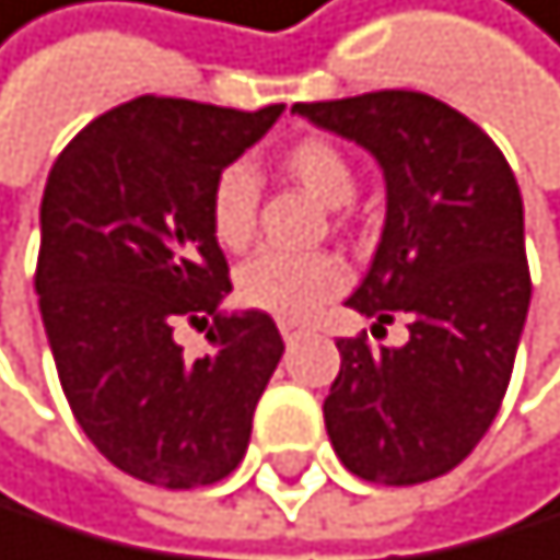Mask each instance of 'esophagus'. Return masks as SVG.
Listing matches in <instances>:
<instances>
[{
    "label": "esophagus",
    "mask_w": 560,
    "mask_h": 560,
    "mask_svg": "<svg viewBox=\"0 0 560 560\" xmlns=\"http://www.w3.org/2000/svg\"><path fill=\"white\" fill-rule=\"evenodd\" d=\"M278 331H282V339H285V342H296L300 336H307V328L296 325V322H278Z\"/></svg>",
    "instance_id": "1"
}]
</instances>
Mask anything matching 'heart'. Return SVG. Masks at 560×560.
<instances>
[{"mask_svg": "<svg viewBox=\"0 0 560 560\" xmlns=\"http://www.w3.org/2000/svg\"><path fill=\"white\" fill-rule=\"evenodd\" d=\"M278 167L285 178L307 188L314 199H322L325 207H336L331 221H347V203L357 192V174L350 156L336 142L322 139V135H307L285 149ZM210 232L229 253H238L253 243V235H257V178L249 174V167L232 164L213 178ZM347 282V264L328 249L260 253L238 268L235 296L249 311H264L282 317V322H307L328 300H336Z\"/></svg>", "mask_w": 560, "mask_h": 560, "instance_id": "obj_1", "label": "heart"}]
</instances>
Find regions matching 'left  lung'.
Here are the masks:
<instances>
[{
  "label": "left lung",
  "mask_w": 560,
  "mask_h": 560,
  "mask_svg": "<svg viewBox=\"0 0 560 560\" xmlns=\"http://www.w3.org/2000/svg\"><path fill=\"white\" fill-rule=\"evenodd\" d=\"M292 109L378 160L386 229L347 307L375 317L372 336L407 322L404 347H372L368 331L336 342L328 440L368 482L440 479L493 425L529 314L518 182L490 135L425 92Z\"/></svg>",
  "instance_id": "left-lung-1"
}]
</instances>
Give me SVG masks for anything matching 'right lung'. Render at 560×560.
I'll return each mask as SVG.
<instances>
[{"label":"right lung","mask_w":560,"mask_h":560,"mask_svg":"<svg viewBox=\"0 0 560 560\" xmlns=\"http://www.w3.org/2000/svg\"><path fill=\"white\" fill-rule=\"evenodd\" d=\"M282 109L139 95L78 131L49 171L35 268L45 336L78 425L131 479L210 486L249 446L285 342L264 311H218L232 282L210 188ZM178 320H210L214 350L188 362Z\"/></svg>","instance_id":"add662e5"}]
</instances>
